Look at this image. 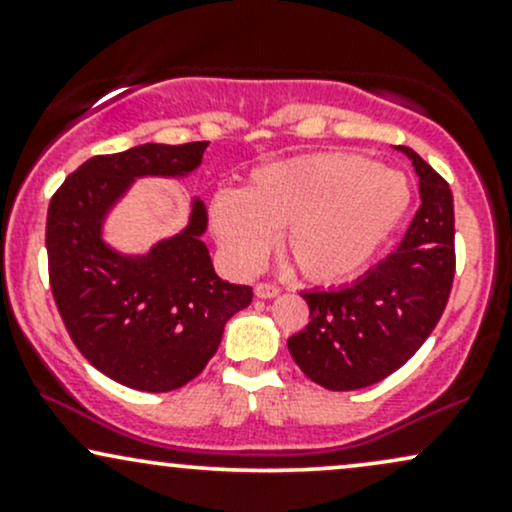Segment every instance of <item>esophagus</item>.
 <instances>
[{
    "label": "esophagus",
    "instance_id": "esophagus-1",
    "mask_svg": "<svg viewBox=\"0 0 512 512\" xmlns=\"http://www.w3.org/2000/svg\"><path fill=\"white\" fill-rule=\"evenodd\" d=\"M279 286L276 284H269V281H260V284L255 286V296L257 298H274V296H279Z\"/></svg>",
    "mask_w": 512,
    "mask_h": 512
}]
</instances>
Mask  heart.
Instances as JSON below:
<instances>
[{
	"label": "heart",
	"instance_id": "heart-1",
	"mask_svg": "<svg viewBox=\"0 0 512 512\" xmlns=\"http://www.w3.org/2000/svg\"><path fill=\"white\" fill-rule=\"evenodd\" d=\"M411 202L414 190L399 170L356 154H305L255 168L240 192H216L209 223L243 272L281 231V252L303 279L342 284L380 255Z\"/></svg>",
	"mask_w": 512,
	"mask_h": 512
}]
</instances>
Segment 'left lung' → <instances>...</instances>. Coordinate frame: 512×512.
I'll use <instances>...</instances> for the list:
<instances>
[{"label": "left lung", "mask_w": 512, "mask_h": 512, "mask_svg": "<svg viewBox=\"0 0 512 512\" xmlns=\"http://www.w3.org/2000/svg\"><path fill=\"white\" fill-rule=\"evenodd\" d=\"M421 207L399 248L337 291H305L310 322L289 339L298 368L334 392L361 390L402 368L448 305L455 276L450 185L409 146Z\"/></svg>", "instance_id": "left-lung-1"}]
</instances>
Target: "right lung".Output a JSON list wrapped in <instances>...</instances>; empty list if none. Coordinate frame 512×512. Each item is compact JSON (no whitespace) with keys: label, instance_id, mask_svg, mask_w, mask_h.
<instances>
[{"label":"right lung","instance_id":"right-lung-1","mask_svg":"<svg viewBox=\"0 0 512 512\" xmlns=\"http://www.w3.org/2000/svg\"><path fill=\"white\" fill-rule=\"evenodd\" d=\"M209 142L142 144L88 158L50 199L48 272L64 327L93 368L115 383L170 392L202 373L231 315L248 308L250 286L216 276L195 199L190 223L146 255H120L103 240L105 214L134 178H182Z\"/></svg>","mask_w":512,"mask_h":512}]
</instances>
